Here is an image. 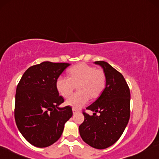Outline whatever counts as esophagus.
Wrapping results in <instances>:
<instances>
[{
  "instance_id": "esophagus-1",
  "label": "esophagus",
  "mask_w": 159,
  "mask_h": 159,
  "mask_svg": "<svg viewBox=\"0 0 159 159\" xmlns=\"http://www.w3.org/2000/svg\"><path fill=\"white\" fill-rule=\"evenodd\" d=\"M78 109H75V108H72V112H73V114H75L77 113V112H78Z\"/></svg>"
}]
</instances>
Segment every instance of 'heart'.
<instances>
[{"instance_id":"1","label":"heart","mask_w":159,"mask_h":159,"mask_svg":"<svg viewBox=\"0 0 159 159\" xmlns=\"http://www.w3.org/2000/svg\"><path fill=\"white\" fill-rule=\"evenodd\" d=\"M69 75L59 76L56 81L58 93L64 98L71 94L76 85L78 93L70 96L66 104L73 108L79 109L87 104L89 96L95 98L101 94L106 86V75L101 69L86 64L75 65L69 70Z\"/></svg>"}]
</instances>
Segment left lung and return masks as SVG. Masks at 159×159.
<instances>
[{
  "label": "left lung",
  "instance_id": "obj_1",
  "mask_svg": "<svg viewBox=\"0 0 159 159\" xmlns=\"http://www.w3.org/2000/svg\"><path fill=\"white\" fill-rule=\"evenodd\" d=\"M106 75V87L100 97L87 107L93 116L83 112L79 133L84 142L102 150L112 146L123 134L130 116V92L121 73L105 61H95ZM97 112L100 113L97 116Z\"/></svg>",
  "mask_w": 159,
  "mask_h": 159
}]
</instances>
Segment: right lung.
Returning <instances> with one entry per match:
<instances>
[{
    "label": "right lung",
    "mask_w": 159,
    "mask_h": 159,
    "mask_svg": "<svg viewBox=\"0 0 159 159\" xmlns=\"http://www.w3.org/2000/svg\"><path fill=\"white\" fill-rule=\"evenodd\" d=\"M70 65L49 61L34 65L26 70L17 86L15 123L33 146L47 147L54 144L72 117L71 107H58L64 100L56 87L57 79Z\"/></svg>",
    "instance_id": "add662e5"
}]
</instances>
